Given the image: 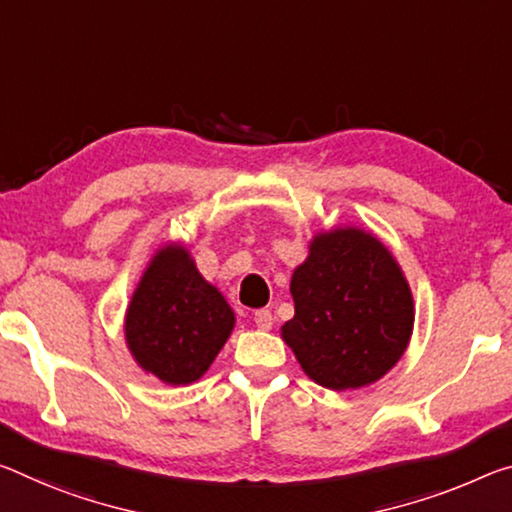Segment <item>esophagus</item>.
<instances>
[{
    "label": "esophagus",
    "instance_id": "34e87169",
    "mask_svg": "<svg viewBox=\"0 0 512 512\" xmlns=\"http://www.w3.org/2000/svg\"><path fill=\"white\" fill-rule=\"evenodd\" d=\"M255 326L259 330H271L273 328V314L269 310H257L255 316H253Z\"/></svg>",
    "mask_w": 512,
    "mask_h": 512
}]
</instances>
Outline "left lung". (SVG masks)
Wrapping results in <instances>:
<instances>
[{
  "mask_svg": "<svg viewBox=\"0 0 512 512\" xmlns=\"http://www.w3.org/2000/svg\"><path fill=\"white\" fill-rule=\"evenodd\" d=\"M294 319L280 337L316 385L344 392L396 367L415 328V298L401 264L358 225L316 232L291 273Z\"/></svg>",
  "mask_w": 512,
  "mask_h": 512,
  "instance_id": "left-lung-1",
  "label": "left lung"
}]
</instances>
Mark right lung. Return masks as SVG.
Returning a JSON list of instances; mask_svg holds the SVG:
<instances>
[{
	"label": "right lung",
	"instance_id": "1",
	"mask_svg": "<svg viewBox=\"0 0 512 512\" xmlns=\"http://www.w3.org/2000/svg\"><path fill=\"white\" fill-rule=\"evenodd\" d=\"M237 316L205 280L182 241H166L145 264L125 310V344L134 362L164 385L205 376L230 339Z\"/></svg>",
	"mask_w": 512,
	"mask_h": 512
}]
</instances>
